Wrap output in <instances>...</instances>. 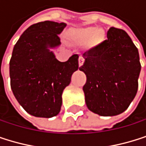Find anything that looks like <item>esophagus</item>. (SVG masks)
<instances>
[{"mask_svg":"<svg viewBox=\"0 0 146 146\" xmlns=\"http://www.w3.org/2000/svg\"><path fill=\"white\" fill-rule=\"evenodd\" d=\"M84 62H85V59H84V57L82 55H80V58H79V66H81L84 64Z\"/></svg>","mask_w":146,"mask_h":146,"instance_id":"obj_1","label":"esophagus"}]
</instances>
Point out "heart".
<instances>
[{"mask_svg":"<svg viewBox=\"0 0 146 146\" xmlns=\"http://www.w3.org/2000/svg\"><path fill=\"white\" fill-rule=\"evenodd\" d=\"M82 34L85 35V36H87V37H91V36H96V38H97L98 40L102 39L103 36H104L103 31H99L98 28H95V27L87 28V29L82 31Z\"/></svg>","mask_w":146,"mask_h":146,"instance_id":"1","label":"heart"}]
</instances>
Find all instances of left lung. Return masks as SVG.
Wrapping results in <instances>:
<instances>
[{
    "label": "left lung",
    "instance_id": "left-lung-1",
    "mask_svg": "<svg viewBox=\"0 0 146 146\" xmlns=\"http://www.w3.org/2000/svg\"><path fill=\"white\" fill-rule=\"evenodd\" d=\"M107 37L83 54L80 70L86 75L83 91L87 108L113 116L124 112L135 98L141 65L138 48L125 31L111 27Z\"/></svg>",
    "mask_w": 146,
    "mask_h": 146
}]
</instances>
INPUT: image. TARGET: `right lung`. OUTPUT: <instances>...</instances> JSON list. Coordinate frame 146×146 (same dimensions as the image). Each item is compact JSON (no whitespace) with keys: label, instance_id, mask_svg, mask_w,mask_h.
<instances>
[{"label":"right lung","instance_id":"obj_1","mask_svg":"<svg viewBox=\"0 0 146 146\" xmlns=\"http://www.w3.org/2000/svg\"><path fill=\"white\" fill-rule=\"evenodd\" d=\"M65 23L43 21L27 28L14 45L9 63L13 93L31 115L50 118L59 114L63 90L79 68V55L59 61L48 48L60 44Z\"/></svg>","mask_w":146,"mask_h":146}]
</instances>
